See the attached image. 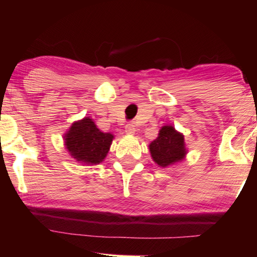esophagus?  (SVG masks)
Instances as JSON below:
<instances>
[{
    "label": "esophagus",
    "instance_id": "esophagus-1",
    "mask_svg": "<svg viewBox=\"0 0 257 257\" xmlns=\"http://www.w3.org/2000/svg\"><path fill=\"white\" fill-rule=\"evenodd\" d=\"M125 132H126V134H134L136 133V125H134L133 123L126 124Z\"/></svg>",
    "mask_w": 257,
    "mask_h": 257
}]
</instances>
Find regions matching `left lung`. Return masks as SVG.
<instances>
[{"label": "left lung", "mask_w": 257, "mask_h": 257, "mask_svg": "<svg viewBox=\"0 0 257 257\" xmlns=\"http://www.w3.org/2000/svg\"><path fill=\"white\" fill-rule=\"evenodd\" d=\"M149 151L153 161L163 168L182 162L188 154L184 136L172 125H164L159 130L158 137L149 145Z\"/></svg>", "instance_id": "1"}]
</instances>
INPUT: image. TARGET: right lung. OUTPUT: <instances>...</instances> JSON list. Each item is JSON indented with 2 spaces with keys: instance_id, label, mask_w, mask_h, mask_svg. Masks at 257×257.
Instances as JSON below:
<instances>
[{
  "instance_id": "right-lung-1",
  "label": "right lung",
  "mask_w": 257,
  "mask_h": 257,
  "mask_svg": "<svg viewBox=\"0 0 257 257\" xmlns=\"http://www.w3.org/2000/svg\"><path fill=\"white\" fill-rule=\"evenodd\" d=\"M112 139L111 133L101 132L90 117L74 121L64 136L67 151L84 165H96L102 162L110 149Z\"/></svg>"
}]
</instances>
